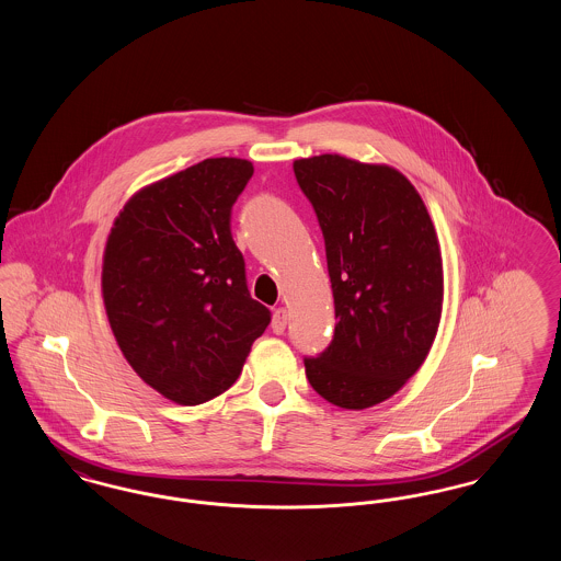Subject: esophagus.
Masks as SVG:
<instances>
[{
  "mask_svg": "<svg viewBox=\"0 0 561 561\" xmlns=\"http://www.w3.org/2000/svg\"><path fill=\"white\" fill-rule=\"evenodd\" d=\"M286 325H288V311L284 307L275 309L273 313V321H271V328L275 334H284L286 332Z\"/></svg>",
  "mask_w": 561,
  "mask_h": 561,
  "instance_id": "esophagus-1",
  "label": "esophagus"
}]
</instances>
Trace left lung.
Here are the masks:
<instances>
[{
	"label": "left lung",
	"mask_w": 561,
	"mask_h": 561,
	"mask_svg": "<svg viewBox=\"0 0 561 561\" xmlns=\"http://www.w3.org/2000/svg\"><path fill=\"white\" fill-rule=\"evenodd\" d=\"M318 214L336 328L305 373L323 400L364 410L398 393L433 345L444 271L427 208L389 165L343 156L294 161Z\"/></svg>",
	"instance_id": "obj_1"
}]
</instances>
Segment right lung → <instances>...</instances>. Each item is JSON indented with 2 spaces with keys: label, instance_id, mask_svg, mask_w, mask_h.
<instances>
[{
  "label": "right lung",
  "instance_id": "1",
  "mask_svg": "<svg viewBox=\"0 0 561 561\" xmlns=\"http://www.w3.org/2000/svg\"><path fill=\"white\" fill-rule=\"evenodd\" d=\"M252 163L210 158L140 188L115 218L103 300L124 357L181 405L227 391L271 311L248 293L231 208Z\"/></svg>",
  "mask_w": 561,
  "mask_h": 561
}]
</instances>
